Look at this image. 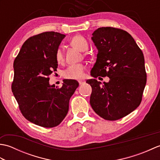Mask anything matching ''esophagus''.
Returning a JSON list of instances; mask_svg holds the SVG:
<instances>
[{
	"mask_svg": "<svg viewBox=\"0 0 160 160\" xmlns=\"http://www.w3.org/2000/svg\"><path fill=\"white\" fill-rule=\"evenodd\" d=\"M78 82H79L80 85H82V84H84V83H85V80H78Z\"/></svg>",
	"mask_w": 160,
	"mask_h": 160,
	"instance_id": "esophagus-1",
	"label": "esophagus"
}]
</instances>
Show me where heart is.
Returning <instances> with one entry per match:
<instances>
[{"label":"heart","mask_w":160,"mask_h":160,"mask_svg":"<svg viewBox=\"0 0 160 160\" xmlns=\"http://www.w3.org/2000/svg\"><path fill=\"white\" fill-rule=\"evenodd\" d=\"M71 45L76 47L80 52H85L89 48V43L84 36L80 35L75 36L71 38ZM56 59L58 63L62 62L64 60L63 54L60 49L56 51ZM85 67L82 64H72L68 67L63 71V76L69 80H79L84 77Z\"/></svg>","instance_id":"b5f03b06"}]
</instances>
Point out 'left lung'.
<instances>
[{"label":"left lung","instance_id":"left-lung-1","mask_svg":"<svg viewBox=\"0 0 160 160\" xmlns=\"http://www.w3.org/2000/svg\"><path fill=\"white\" fill-rule=\"evenodd\" d=\"M92 40L98 53L91 76L110 80L102 85L96 79L87 80L92 88L90 104L104 120H117L141 103L147 83L144 54L133 38L119 28H98Z\"/></svg>","mask_w":160,"mask_h":160}]
</instances>
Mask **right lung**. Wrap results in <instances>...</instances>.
<instances>
[{
    "instance_id": "1",
    "label": "right lung",
    "mask_w": 160,
    "mask_h": 160,
    "mask_svg": "<svg viewBox=\"0 0 160 160\" xmlns=\"http://www.w3.org/2000/svg\"><path fill=\"white\" fill-rule=\"evenodd\" d=\"M64 36L54 32L31 36L13 62L12 91L19 109L27 120L42 127H55L62 122L79 85L74 80H64L60 88L49 85V76L58 68L56 51Z\"/></svg>"
}]
</instances>
